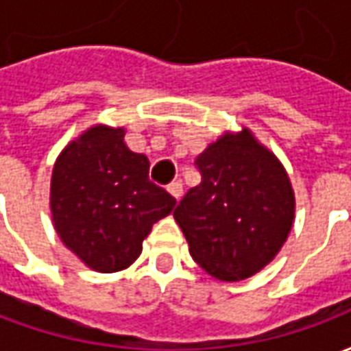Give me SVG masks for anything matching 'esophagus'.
<instances>
[{
	"label": "esophagus",
	"instance_id": "esophagus-1",
	"mask_svg": "<svg viewBox=\"0 0 351 351\" xmlns=\"http://www.w3.org/2000/svg\"><path fill=\"white\" fill-rule=\"evenodd\" d=\"M169 193H171V195H173V197L176 199V201H178V199L182 197V184L178 182V180H175V182H171L169 184Z\"/></svg>",
	"mask_w": 351,
	"mask_h": 351
}]
</instances>
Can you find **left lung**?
Instances as JSON below:
<instances>
[{"label":"left lung","instance_id":"left-lung-1","mask_svg":"<svg viewBox=\"0 0 351 351\" xmlns=\"http://www.w3.org/2000/svg\"><path fill=\"white\" fill-rule=\"evenodd\" d=\"M203 180L175 210L201 269L241 282L276 258L295 221V191L282 161L248 128L226 131L199 154Z\"/></svg>","mask_w":351,"mask_h":351}]
</instances>
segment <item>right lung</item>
<instances>
[{"mask_svg": "<svg viewBox=\"0 0 351 351\" xmlns=\"http://www.w3.org/2000/svg\"><path fill=\"white\" fill-rule=\"evenodd\" d=\"M120 125L95 123L69 141L50 178V213L62 243L95 272L128 269L176 199L150 182L148 158Z\"/></svg>", "mask_w": 351, "mask_h": 351, "instance_id": "right-lung-1", "label": "right lung"}]
</instances>
